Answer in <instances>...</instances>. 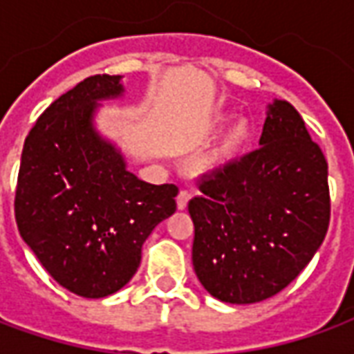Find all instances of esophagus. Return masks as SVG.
<instances>
[{"mask_svg": "<svg viewBox=\"0 0 354 354\" xmlns=\"http://www.w3.org/2000/svg\"><path fill=\"white\" fill-rule=\"evenodd\" d=\"M193 193L189 192V189H182V192L178 193V199H176V205L180 210H184V208H187V203H189V199H192Z\"/></svg>", "mask_w": 354, "mask_h": 354, "instance_id": "esophagus-1", "label": "esophagus"}]
</instances>
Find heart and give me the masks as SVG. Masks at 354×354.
I'll use <instances>...</instances> for the list:
<instances>
[{
	"instance_id": "b5f03b06",
	"label": "heart",
	"mask_w": 354,
	"mask_h": 354,
	"mask_svg": "<svg viewBox=\"0 0 354 354\" xmlns=\"http://www.w3.org/2000/svg\"><path fill=\"white\" fill-rule=\"evenodd\" d=\"M227 121H230V115H218L212 123V131H222ZM250 134H252V131H250V124L246 119H237L235 123H231L230 129L225 131V136H223L222 153L231 155L239 151L248 142Z\"/></svg>"
}]
</instances>
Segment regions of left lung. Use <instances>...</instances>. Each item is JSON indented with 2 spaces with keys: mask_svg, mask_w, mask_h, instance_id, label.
<instances>
[{
  "mask_svg": "<svg viewBox=\"0 0 354 354\" xmlns=\"http://www.w3.org/2000/svg\"><path fill=\"white\" fill-rule=\"evenodd\" d=\"M189 201L193 269L225 304L279 294L313 260L330 223L328 162L286 100L267 109L260 147L199 180Z\"/></svg>",
  "mask_w": 354,
  "mask_h": 354,
  "instance_id": "1",
  "label": "left lung"
}]
</instances>
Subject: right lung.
<instances>
[{"label":"right lung","mask_w":354,"mask_h":354,"mask_svg":"<svg viewBox=\"0 0 354 354\" xmlns=\"http://www.w3.org/2000/svg\"><path fill=\"white\" fill-rule=\"evenodd\" d=\"M121 94V75L104 73L53 102L26 136L15 195L20 237L45 271L93 299L131 281L142 245L176 210V185L138 180L94 131L98 100Z\"/></svg>","instance_id":"right-lung-1"}]
</instances>
